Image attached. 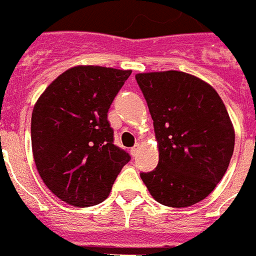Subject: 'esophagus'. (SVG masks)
<instances>
[{"label": "esophagus", "mask_w": 256, "mask_h": 256, "mask_svg": "<svg viewBox=\"0 0 256 256\" xmlns=\"http://www.w3.org/2000/svg\"><path fill=\"white\" fill-rule=\"evenodd\" d=\"M138 151H139V143L136 144L135 147L130 148V155H132V156H136V155H138Z\"/></svg>", "instance_id": "34e87169"}]
</instances>
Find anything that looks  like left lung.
<instances>
[{"instance_id": "1", "label": "left lung", "mask_w": 256, "mask_h": 256, "mask_svg": "<svg viewBox=\"0 0 256 256\" xmlns=\"http://www.w3.org/2000/svg\"><path fill=\"white\" fill-rule=\"evenodd\" d=\"M154 120L159 163L140 176L154 200L186 208L208 197L230 166L235 130L212 86L184 71L136 74Z\"/></svg>"}]
</instances>
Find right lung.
<instances>
[{
  "label": "right lung",
  "instance_id": "add662e5",
  "mask_svg": "<svg viewBox=\"0 0 256 256\" xmlns=\"http://www.w3.org/2000/svg\"><path fill=\"white\" fill-rule=\"evenodd\" d=\"M130 70L76 66L54 80L36 101L30 121L39 176L58 198L86 208L108 198L130 160L113 144L108 110Z\"/></svg>",
  "mask_w": 256,
  "mask_h": 256
}]
</instances>
